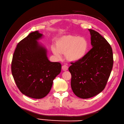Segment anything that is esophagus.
<instances>
[{
    "label": "esophagus",
    "mask_w": 124,
    "mask_h": 124,
    "mask_svg": "<svg viewBox=\"0 0 124 124\" xmlns=\"http://www.w3.org/2000/svg\"><path fill=\"white\" fill-rule=\"evenodd\" d=\"M62 69L63 71H67L68 69V67L66 65H63L62 67Z\"/></svg>",
    "instance_id": "esophagus-1"
}]
</instances>
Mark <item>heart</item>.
Wrapping results in <instances>:
<instances>
[{"mask_svg": "<svg viewBox=\"0 0 124 124\" xmlns=\"http://www.w3.org/2000/svg\"><path fill=\"white\" fill-rule=\"evenodd\" d=\"M56 47H52V51L57 58L65 54L69 61L77 62L84 57L88 50V44L83 37L68 35L60 37L55 42Z\"/></svg>", "mask_w": 124, "mask_h": 124, "instance_id": "obj_1", "label": "heart"}]
</instances>
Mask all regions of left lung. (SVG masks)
<instances>
[{
    "mask_svg": "<svg viewBox=\"0 0 124 124\" xmlns=\"http://www.w3.org/2000/svg\"><path fill=\"white\" fill-rule=\"evenodd\" d=\"M93 48L82 59L71 63V86L73 93L82 99L96 96L104 89L113 66L111 46L97 31L89 29Z\"/></svg>",
    "mask_w": 124,
    "mask_h": 124,
    "instance_id": "left-lung-1",
    "label": "left lung"
}]
</instances>
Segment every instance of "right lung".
I'll return each instance as SVG.
<instances>
[{"instance_id": "1", "label": "right lung", "mask_w": 124, "mask_h": 124, "mask_svg": "<svg viewBox=\"0 0 124 124\" xmlns=\"http://www.w3.org/2000/svg\"><path fill=\"white\" fill-rule=\"evenodd\" d=\"M43 36L36 31L20 41L11 62L17 87L23 94L34 99L43 98L50 93L53 80L61 71V63L49 61L46 48L38 42Z\"/></svg>"}]
</instances>
